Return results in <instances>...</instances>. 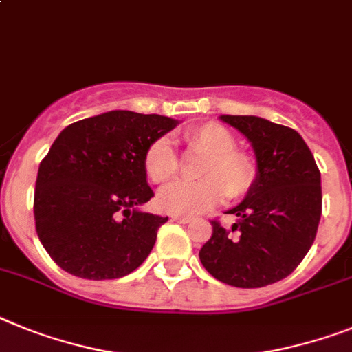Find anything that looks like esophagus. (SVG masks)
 I'll return each mask as SVG.
<instances>
[{"label":"esophagus","instance_id":"esophagus-1","mask_svg":"<svg viewBox=\"0 0 352 352\" xmlns=\"http://www.w3.org/2000/svg\"><path fill=\"white\" fill-rule=\"evenodd\" d=\"M171 220L179 221V223H190L191 217H181V214H173V217H171Z\"/></svg>","mask_w":352,"mask_h":352}]
</instances>
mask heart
Masks as SVG:
<instances>
[{
	"mask_svg": "<svg viewBox=\"0 0 352 352\" xmlns=\"http://www.w3.org/2000/svg\"><path fill=\"white\" fill-rule=\"evenodd\" d=\"M186 148L202 155L197 182H175L159 193L157 206L171 214H199L212 209L226 197L240 199L252 190L258 168L249 153L236 148V138L220 123L209 121L190 126L182 134ZM144 173L153 184H168L179 173V159L170 140L159 138L143 157Z\"/></svg>",
	"mask_w": 352,
	"mask_h": 352,
	"instance_id": "heart-1",
	"label": "heart"
}]
</instances>
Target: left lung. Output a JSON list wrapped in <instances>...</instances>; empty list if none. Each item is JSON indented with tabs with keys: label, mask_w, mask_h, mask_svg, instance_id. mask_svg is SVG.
I'll return each instance as SVG.
<instances>
[{
	"label": "left lung",
	"mask_w": 352,
	"mask_h": 352,
	"mask_svg": "<svg viewBox=\"0 0 352 352\" xmlns=\"http://www.w3.org/2000/svg\"><path fill=\"white\" fill-rule=\"evenodd\" d=\"M252 143L258 177L243 202L229 211L226 229L211 220L212 234L199 256L218 281L261 288L290 276L317 236L322 214L320 171L294 129L258 116H221Z\"/></svg>",
	"instance_id": "left-lung-1"
}]
</instances>
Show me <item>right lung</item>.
Listing matches in <instances>:
<instances>
[{"label":"right lung","instance_id":"1","mask_svg":"<svg viewBox=\"0 0 352 352\" xmlns=\"http://www.w3.org/2000/svg\"><path fill=\"white\" fill-rule=\"evenodd\" d=\"M179 121L111 111L71 123L41 161L35 231L62 270L102 281L134 272L152 252L168 218L141 212L153 191L144 152Z\"/></svg>","mask_w":352,"mask_h":352}]
</instances>
